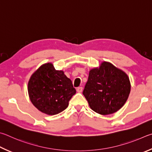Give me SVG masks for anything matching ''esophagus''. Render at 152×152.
<instances>
[{
	"label": "esophagus",
	"mask_w": 152,
	"mask_h": 152,
	"mask_svg": "<svg viewBox=\"0 0 152 152\" xmlns=\"http://www.w3.org/2000/svg\"><path fill=\"white\" fill-rule=\"evenodd\" d=\"M82 91H83V87H79L77 89V91L78 93H81Z\"/></svg>",
	"instance_id": "1"
}]
</instances>
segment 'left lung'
Instances as JSON below:
<instances>
[{
    "instance_id": "obj_1",
    "label": "left lung",
    "mask_w": 152,
    "mask_h": 152,
    "mask_svg": "<svg viewBox=\"0 0 152 152\" xmlns=\"http://www.w3.org/2000/svg\"><path fill=\"white\" fill-rule=\"evenodd\" d=\"M130 91L128 75L111 63L103 61L99 66L89 71L83 94L92 110L105 115L120 110Z\"/></svg>"
}]
</instances>
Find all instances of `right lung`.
I'll use <instances>...</instances> for the list:
<instances>
[{
    "mask_svg": "<svg viewBox=\"0 0 152 152\" xmlns=\"http://www.w3.org/2000/svg\"><path fill=\"white\" fill-rule=\"evenodd\" d=\"M31 103L39 111L49 115L62 112L76 90L62 70H56L53 63H47L32 74L28 83Z\"/></svg>",
    "mask_w": 152,
    "mask_h": 152,
    "instance_id": "add662e5",
    "label": "right lung"
}]
</instances>
